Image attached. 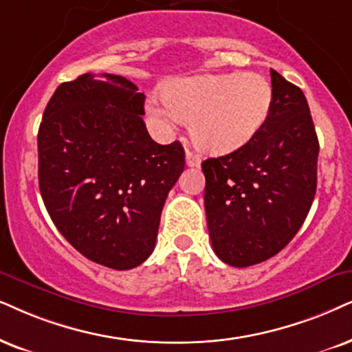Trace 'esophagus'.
<instances>
[{
  "instance_id": "1",
  "label": "esophagus",
  "mask_w": 352,
  "mask_h": 352,
  "mask_svg": "<svg viewBox=\"0 0 352 352\" xmlns=\"http://www.w3.org/2000/svg\"><path fill=\"white\" fill-rule=\"evenodd\" d=\"M185 161H186V166H188V167H198L199 164H201V157H199L197 153H193V151L186 149Z\"/></svg>"
}]
</instances>
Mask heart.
Segmentation results:
<instances>
[{
    "label": "heart",
    "mask_w": 352,
    "mask_h": 352,
    "mask_svg": "<svg viewBox=\"0 0 352 352\" xmlns=\"http://www.w3.org/2000/svg\"><path fill=\"white\" fill-rule=\"evenodd\" d=\"M148 99V112L166 130L191 122L199 149L226 154L245 146L270 117L273 87L258 73L199 74L166 84Z\"/></svg>",
    "instance_id": "1"
}]
</instances>
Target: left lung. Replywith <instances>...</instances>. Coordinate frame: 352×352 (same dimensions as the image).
Here are the masks:
<instances>
[{"label":"left lung","instance_id":"8db88e82","mask_svg":"<svg viewBox=\"0 0 352 352\" xmlns=\"http://www.w3.org/2000/svg\"><path fill=\"white\" fill-rule=\"evenodd\" d=\"M271 87L273 107L261 130L234 153L201 164L212 250L237 268L281 252L317 191L318 138L304 92L274 69Z\"/></svg>","mask_w":352,"mask_h":352}]
</instances>
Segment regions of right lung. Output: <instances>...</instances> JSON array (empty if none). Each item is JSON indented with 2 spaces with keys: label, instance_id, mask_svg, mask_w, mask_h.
Segmentation results:
<instances>
[{
  "label": "right lung",
  "instance_id": "right-lung-1",
  "mask_svg": "<svg viewBox=\"0 0 352 352\" xmlns=\"http://www.w3.org/2000/svg\"><path fill=\"white\" fill-rule=\"evenodd\" d=\"M143 92L117 74L56 87L38 128V186L53 224L79 253L131 270L153 253L166 198L185 168L179 141L157 144Z\"/></svg>",
  "mask_w": 352,
  "mask_h": 352
}]
</instances>
